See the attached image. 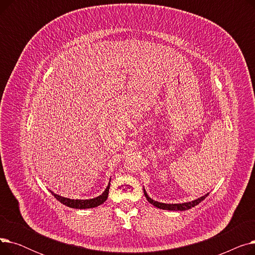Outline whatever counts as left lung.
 <instances>
[{
	"instance_id": "obj_1",
	"label": "left lung",
	"mask_w": 255,
	"mask_h": 255,
	"mask_svg": "<svg viewBox=\"0 0 255 255\" xmlns=\"http://www.w3.org/2000/svg\"><path fill=\"white\" fill-rule=\"evenodd\" d=\"M144 192V196L146 197V199H148V202L150 204H152L154 207L156 208H159V209H162V210H168V211H185V210H189L195 206H197L199 203H202L203 200L209 195L206 194L205 196H202L199 197L195 200H193V202H190V203H184V204H163V203H158V202H155V200H153L151 197H149V195L146 194L145 190H143Z\"/></svg>"
}]
</instances>
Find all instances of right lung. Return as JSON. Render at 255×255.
<instances>
[{"instance_id":"1","label":"right lung","mask_w":255,"mask_h":255,"mask_svg":"<svg viewBox=\"0 0 255 255\" xmlns=\"http://www.w3.org/2000/svg\"><path fill=\"white\" fill-rule=\"evenodd\" d=\"M110 186L111 183L109 184V186L106 187L105 191L99 195L98 197L95 198H91V199H70V198H66V197H62L58 194H55L53 192L52 195L55 196L60 203H62L63 205L69 207V208H74V209H91V208H95L98 207L100 205H102L105 200L107 199V196H109V191H110Z\"/></svg>"}]
</instances>
